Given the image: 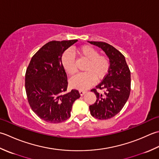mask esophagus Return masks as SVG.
<instances>
[{"label":"esophagus","instance_id":"obj_1","mask_svg":"<svg viewBox=\"0 0 159 159\" xmlns=\"http://www.w3.org/2000/svg\"><path fill=\"white\" fill-rule=\"evenodd\" d=\"M80 95L81 96H82V95H84V94H85L86 93V90H80Z\"/></svg>","mask_w":159,"mask_h":159}]
</instances>
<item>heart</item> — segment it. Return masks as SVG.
Instances as JSON below:
<instances>
[{
  "instance_id": "heart-1",
  "label": "heart",
  "mask_w": 159,
  "mask_h": 159,
  "mask_svg": "<svg viewBox=\"0 0 159 159\" xmlns=\"http://www.w3.org/2000/svg\"><path fill=\"white\" fill-rule=\"evenodd\" d=\"M77 52L81 59L86 60L83 70L70 80L71 87L77 89H86L97 81L104 79L109 72L111 63L108 56L99 54V51L90 45H83L77 48ZM61 63L64 69L69 75L73 76L77 73L75 57L70 50H66L61 55Z\"/></svg>"
}]
</instances>
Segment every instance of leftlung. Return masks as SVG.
Segmentation results:
<instances>
[{
  "label": "left lung",
  "instance_id": "1",
  "mask_svg": "<svg viewBox=\"0 0 159 159\" xmlns=\"http://www.w3.org/2000/svg\"><path fill=\"white\" fill-rule=\"evenodd\" d=\"M104 51L109 57L111 67L102 82L93 89L97 97L95 103L89 106L90 114L96 119H108L121 111L128 99L131 89L130 70L125 57L112 45L103 42H89ZM97 89L104 90L99 93Z\"/></svg>",
  "mask_w": 159,
  "mask_h": 159
}]
</instances>
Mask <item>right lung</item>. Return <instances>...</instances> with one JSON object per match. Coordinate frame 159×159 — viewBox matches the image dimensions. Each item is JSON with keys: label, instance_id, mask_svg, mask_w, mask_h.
I'll list each match as a JSON object with an SVG mask.
<instances>
[{"label": "right lung", "instance_id": "1", "mask_svg": "<svg viewBox=\"0 0 159 159\" xmlns=\"http://www.w3.org/2000/svg\"><path fill=\"white\" fill-rule=\"evenodd\" d=\"M77 42H48L34 55L26 70L28 102L32 111L47 122L57 124L67 120L74 102L80 97L76 89L67 91V75L61 63L64 51Z\"/></svg>", "mask_w": 159, "mask_h": 159}]
</instances>
